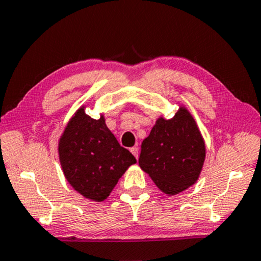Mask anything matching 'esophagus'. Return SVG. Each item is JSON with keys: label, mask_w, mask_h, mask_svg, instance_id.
I'll use <instances>...</instances> for the list:
<instances>
[{"label": "esophagus", "mask_w": 261, "mask_h": 261, "mask_svg": "<svg viewBox=\"0 0 261 261\" xmlns=\"http://www.w3.org/2000/svg\"><path fill=\"white\" fill-rule=\"evenodd\" d=\"M130 151L133 152V155L135 156V158L138 159V148L137 147H133L130 149Z\"/></svg>", "instance_id": "obj_1"}]
</instances>
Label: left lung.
<instances>
[{
	"label": "left lung",
	"mask_w": 261,
	"mask_h": 261,
	"mask_svg": "<svg viewBox=\"0 0 261 261\" xmlns=\"http://www.w3.org/2000/svg\"><path fill=\"white\" fill-rule=\"evenodd\" d=\"M205 142L185 106L171 119L160 117L141 145L140 167L155 185L174 196L194 185L205 161Z\"/></svg>",
	"instance_id": "1"
}]
</instances>
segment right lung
<instances>
[{
    "label": "right lung",
    "instance_id": "1",
    "mask_svg": "<svg viewBox=\"0 0 261 261\" xmlns=\"http://www.w3.org/2000/svg\"><path fill=\"white\" fill-rule=\"evenodd\" d=\"M86 106L76 111L58 141V156L65 179L76 192L93 201L105 200L136 159L120 147L100 114L94 119Z\"/></svg>",
    "mask_w": 261,
    "mask_h": 261
}]
</instances>
